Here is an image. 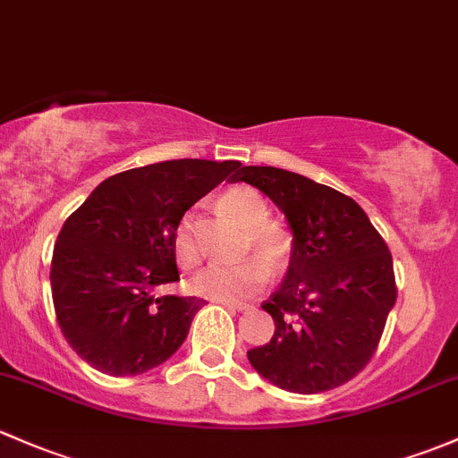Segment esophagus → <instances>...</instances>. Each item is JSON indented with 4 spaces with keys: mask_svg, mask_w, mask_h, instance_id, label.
Returning a JSON list of instances; mask_svg holds the SVG:
<instances>
[{
    "mask_svg": "<svg viewBox=\"0 0 458 458\" xmlns=\"http://www.w3.org/2000/svg\"><path fill=\"white\" fill-rule=\"evenodd\" d=\"M220 303H223V306L229 308V310H238V312H242V310L250 308L249 303H242V301H220Z\"/></svg>",
    "mask_w": 458,
    "mask_h": 458,
    "instance_id": "34e87169",
    "label": "esophagus"
}]
</instances>
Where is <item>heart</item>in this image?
Here are the masks:
<instances>
[{
    "instance_id": "obj_1",
    "label": "heart",
    "mask_w": 458,
    "mask_h": 458,
    "mask_svg": "<svg viewBox=\"0 0 458 458\" xmlns=\"http://www.w3.org/2000/svg\"><path fill=\"white\" fill-rule=\"evenodd\" d=\"M220 209L233 216L242 227H247L244 250H255L273 267H282L290 258L293 240L282 225L270 223L268 203L258 190L231 188L218 199ZM174 258L183 268L200 262V244L194 235L191 218H183L174 231ZM268 279V264L261 258H249L238 264H209L191 277V293L216 301H240L258 293Z\"/></svg>"
}]
</instances>
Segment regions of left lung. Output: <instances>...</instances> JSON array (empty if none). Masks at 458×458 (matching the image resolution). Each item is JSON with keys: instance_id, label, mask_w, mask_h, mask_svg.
I'll return each instance as SVG.
<instances>
[{"instance_id": "left-lung-1", "label": "left lung", "mask_w": 458, "mask_h": 458, "mask_svg": "<svg viewBox=\"0 0 458 458\" xmlns=\"http://www.w3.org/2000/svg\"><path fill=\"white\" fill-rule=\"evenodd\" d=\"M233 181L264 191L294 233L286 279L262 303L275 334L249 349V362L303 395L345 385L369 365L395 306L391 250L360 205L329 185L270 165H244Z\"/></svg>"}]
</instances>
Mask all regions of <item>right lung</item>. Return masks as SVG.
Returning a JSON list of instances; mask_svg holds the SVG:
<instances>
[{
    "label": "right lung",
    "instance_id": "right-lung-1",
    "mask_svg": "<svg viewBox=\"0 0 458 458\" xmlns=\"http://www.w3.org/2000/svg\"><path fill=\"white\" fill-rule=\"evenodd\" d=\"M240 161L172 159L109 176L63 225L52 255L56 321L73 352L109 376H140L183 345L203 299L157 297L179 282L174 231ZM233 179V174H231Z\"/></svg>",
    "mask_w": 458,
    "mask_h": 458
}]
</instances>
